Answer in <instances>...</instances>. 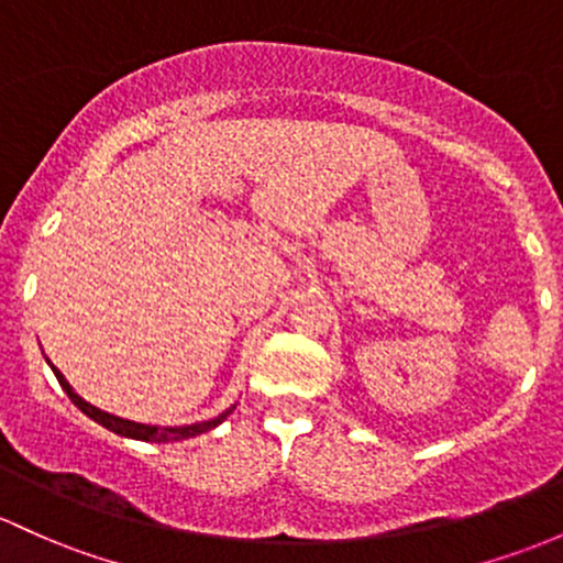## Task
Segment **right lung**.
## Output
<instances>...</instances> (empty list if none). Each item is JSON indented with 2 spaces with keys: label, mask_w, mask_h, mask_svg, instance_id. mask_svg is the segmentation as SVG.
I'll use <instances>...</instances> for the list:
<instances>
[{
  "label": "right lung",
  "mask_w": 563,
  "mask_h": 563,
  "mask_svg": "<svg viewBox=\"0 0 563 563\" xmlns=\"http://www.w3.org/2000/svg\"><path fill=\"white\" fill-rule=\"evenodd\" d=\"M53 373H56L58 384L64 386V391L69 395V400L77 405V408L82 410V413L90 416V419L96 421V424L112 429V432L118 434H125V438H134V440H147V443H168V440H185V438H192V434H201V432H209V429H214L220 424L222 419H225L231 410H225L222 416H217V419L211 421H201V424H190V427H150V424H136V421H129V419H118V416L112 413H104V410L93 408V405L82 400L80 395H75V389H71L69 384H66V378L62 373L53 367Z\"/></svg>",
  "instance_id": "add662e5"
}]
</instances>
